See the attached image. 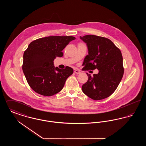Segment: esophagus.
<instances>
[{
  "mask_svg": "<svg viewBox=\"0 0 146 146\" xmlns=\"http://www.w3.org/2000/svg\"><path fill=\"white\" fill-rule=\"evenodd\" d=\"M74 73L76 74H79V73H80V72L79 70H74Z\"/></svg>",
  "mask_w": 146,
  "mask_h": 146,
  "instance_id": "esophagus-1",
  "label": "esophagus"
}]
</instances>
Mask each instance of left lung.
I'll list each match as a JSON object with an SVG mask.
<instances>
[{
	"mask_svg": "<svg viewBox=\"0 0 146 146\" xmlns=\"http://www.w3.org/2000/svg\"><path fill=\"white\" fill-rule=\"evenodd\" d=\"M86 43L88 55L84 61L83 70L97 69L98 73L88 76L82 91L94 100L109 97L114 92L124 74L123 57L120 50L111 40L94 35L80 36Z\"/></svg>",
	"mask_w": 146,
	"mask_h": 146,
	"instance_id": "left-lung-1",
	"label": "left lung"
}]
</instances>
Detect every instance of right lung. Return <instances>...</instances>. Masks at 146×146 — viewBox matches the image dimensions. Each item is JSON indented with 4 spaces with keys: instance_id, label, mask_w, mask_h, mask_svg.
<instances>
[{
    "instance_id": "obj_1",
    "label": "right lung",
    "mask_w": 146,
    "mask_h": 146,
    "mask_svg": "<svg viewBox=\"0 0 146 146\" xmlns=\"http://www.w3.org/2000/svg\"><path fill=\"white\" fill-rule=\"evenodd\" d=\"M72 36H50L31 42L23 54L22 70L30 87L36 93L51 96L62 89L73 70L55 67L54 61L63 55L62 51Z\"/></svg>"
}]
</instances>
